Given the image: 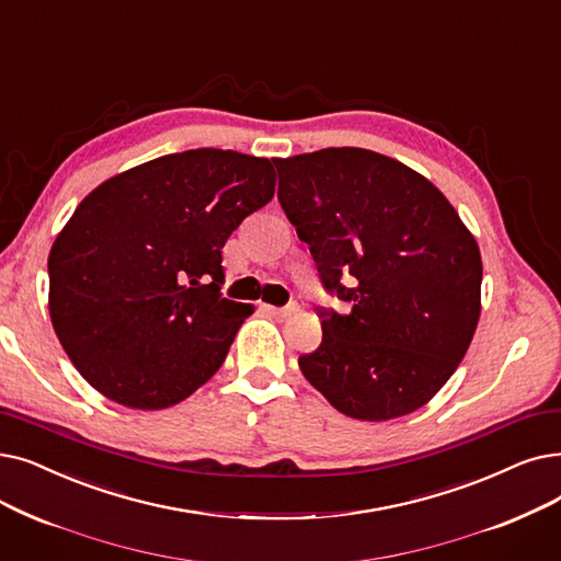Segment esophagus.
<instances>
[{
    "mask_svg": "<svg viewBox=\"0 0 561 561\" xmlns=\"http://www.w3.org/2000/svg\"><path fill=\"white\" fill-rule=\"evenodd\" d=\"M263 309H265L267 313H273V316H290V313H296V311H298V305H296V302H290V305H286V307L263 305Z\"/></svg>",
    "mask_w": 561,
    "mask_h": 561,
    "instance_id": "obj_1",
    "label": "esophagus"
}]
</instances>
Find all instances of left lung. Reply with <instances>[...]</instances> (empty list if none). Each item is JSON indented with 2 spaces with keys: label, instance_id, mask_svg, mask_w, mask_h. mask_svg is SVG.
<instances>
[{
  "label": "left lung",
  "instance_id": "8db88e82",
  "mask_svg": "<svg viewBox=\"0 0 561 561\" xmlns=\"http://www.w3.org/2000/svg\"><path fill=\"white\" fill-rule=\"evenodd\" d=\"M279 204L330 294L305 378L344 415L403 417L458 369L481 313V254L445 194L403 162L367 149L273 160Z\"/></svg>",
  "mask_w": 561,
  "mask_h": 561
}]
</instances>
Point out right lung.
Returning <instances> with one entry per match:
<instances>
[{"label": "right lung", "mask_w": 561, "mask_h": 561, "mask_svg": "<svg viewBox=\"0 0 561 561\" xmlns=\"http://www.w3.org/2000/svg\"><path fill=\"white\" fill-rule=\"evenodd\" d=\"M267 158L194 149L91 190L47 256L53 328L80 376L135 410L213 378L252 305L220 298L222 248L275 197Z\"/></svg>", "instance_id": "obj_1"}]
</instances>
